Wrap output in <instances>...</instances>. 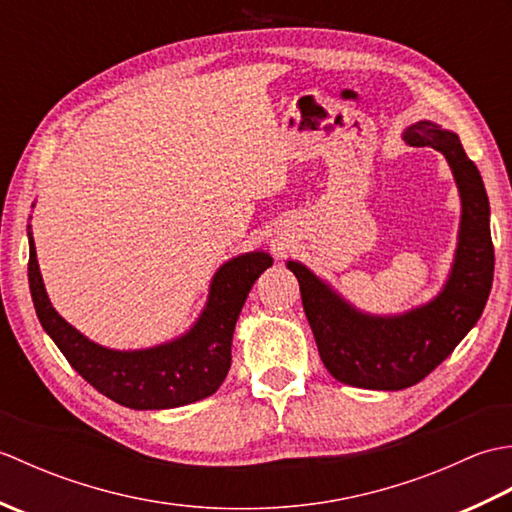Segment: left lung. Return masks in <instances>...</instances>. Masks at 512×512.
Returning a JSON list of instances; mask_svg holds the SVG:
<instances>
[{
    "label": "left lung",
    "mask_w": 512,
    "mask_h": 512,
    "mask_svg": "<svg viewBox=\"0 0 512 512\" xmlns=\"http://www.w3.org/2000/svg\"><path fill=\"white\" fill-rule=\"evenodd\" d=\"M413 147H433L449 160L462 198L460 242L447 286L431 303L400 317H369L354 310L306 266L288 262L303 310L328 372L345 385L396 391L420 383L447 358L482 317L493 286L495 250L488 226V195L460 138L420 121L405 132Z\"/></svg>",
    "instance_id": "1"
}]
</instances>
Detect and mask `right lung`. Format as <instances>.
I'll return each instance as SVG.
<instances>
[{"label":"right lung","instance_id":"add662e5","mask_svg":"<svg viewBox=\"0 0 512 512\" xmlns=\"http://www.w3.org/2000/svg\"><path fill=\"white\" fill-rule=\"evenodd\" d=\"M28 235L30 295L43 330L94 389L129 409H173L215 394L231 367L235 323L248 292L255 279L273 266L266 253L231 259L215 273L209 303L191 332L151 350L116 352L85 339L52 308L32 233Z\"/></svg>","mask_w":512,"mask_h":512}]
</instances>
